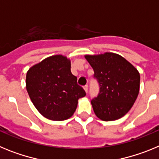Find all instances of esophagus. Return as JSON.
Wrapping results in <instances>:
<instances>
[{"label": "esophagus", "mask_w": 159, "mask_h": 159, "mask_svg": "<svg viewBox=\"0 0 159 159\" xmlns=\"http://www.w3.org/2000/svg\"><path fill=\"white\" fill-rule=\"evenodd\" d=\"M84 91H85V92H86V93H87V92H88V85H85V86L84 87Z\"/></svg>", "instance_id": "1"}]
</instances>
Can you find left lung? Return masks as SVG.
<instances>
[{
    "label": "left lung",
    "mask_w": 159,
    "mask_h": 159,
    "mask_svg": "<svg viewBox=\"0 0 159 159\" xmlns=\"http://www.w3.org/2000/svg\"><path fill=\"white\" fill-rule=\"evenodd\" d=\"M99 85L98 96L92 100L95 116L103 121L124 116L139 92L140 75L125 58L113 52L86 55Z\"/></svg>",
    "instance_id": "left-lung-1"
}]
</instances>
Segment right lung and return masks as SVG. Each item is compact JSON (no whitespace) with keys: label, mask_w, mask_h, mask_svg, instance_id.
<instances>
[{"label":"right lung","mask_w":159,"mask_h":159,"mask_svg":"<svg viewBox=\"0 0 159 159\" xmlns=\"http://www.w3.org/2000/svg\"><path fill=\"white\" fill-rule=\"evenodd\" d=\"M26 89L35 107L43 117L53 121L69 119L75 111L78 99L86 95L71 72V61L55 55L29 68Z\"/></svg>","instance_id":"obj_1"}]
</instances>
